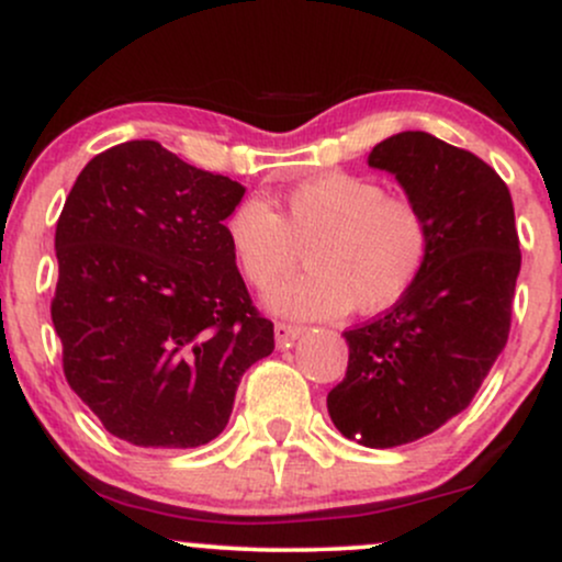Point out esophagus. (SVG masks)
Segmentation results:
<instances>
[{
    "mask_svg": "<svg viewBox=\"0 0 562 562\" xmlns=\"http://www.w3.org/2000/svg\"><path fill=\"white\" fill-rule=\"evenodd\" d=\"M303 327L301 325H290V322H277L274 325V340L280 348H290L295 340L301 338Z\"/></svg>",
    "mask_w": 562,
    "mask_h": 562,
    "instance_id": "34e87169",
    "label": "esophagus"
}]
</instances>
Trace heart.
Wrapping results in <instances>:
<instances>
[{
    "mask_svg": "<svg viewBox=\"0 0 562 562\" xmlns=\"http://www.w3.org/2000/svg\"><path fill=\"white\" fill-rule=\"evenodd\" d=\"M232 259L245 282L272 288L308 244L303 274L267 293L280 317L333 319L375 314L404 299L430 250L428 218L412 200L353 173H325L288 192L285 216L250 195L224 222Z\"/></svg>",
    "mask_w": 562,
    "mask_h": 562,
    "instance_id": "heart-1",
    "label": "heart"
}]
</instances>
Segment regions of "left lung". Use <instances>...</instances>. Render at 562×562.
Returning <instances> with one entry per match:
<instances>
[{"label": "left lung", "instance_id": "8db88e82", "mask_svg": "<svg viewBox=\"0 0 562 562\" xmlns=\"http://www.w3.org/2000/svg\"><path fill=\"white\" fill-rule=\"evenodd\" d=\"M430 227L417 282L383 317L346 330L348 370L327 393L335 428L391 449L434 434L473 402L507 344L520 243L513 198L492 166L428 132L372 147Z\"/></svg>", "mask_w": 562, "mask_h": 562}]
</instances>
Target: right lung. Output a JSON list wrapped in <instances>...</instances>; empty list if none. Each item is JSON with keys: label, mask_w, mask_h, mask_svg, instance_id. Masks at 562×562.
<instances>
[{"label": "right lung", "mask_w": 562, "mask_h": 562, "mask_svg": "<svg viewBox=\"0 0 562 562\" xmlns=\"http://www.w3.org/2000/svg\"><path fill=\"white\" fill-rule=\"evenodd\" d=\"M245 187L132 139L83 166L55 229L53 325L70 389L134 447L227 428L243 372L274 351L224 235Z\"/></svg>", "instance_id": "add662e5"}]
</instances>
